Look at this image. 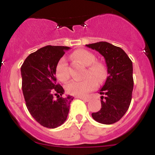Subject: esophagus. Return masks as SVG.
Wrapping results in <instances>:
<instances>
[{
    "instance_id": "esophagus-1",
    "label": "esophagus",
    "mask_w": 155,
    "mask_h": 155,
    "mask_svg": "<svg viewBox=\"0 0 155 155\" xmlns=\"http://www.w3.org/2000/svg\"><path fill=\"white\" fill-rule=\"evenodd\" d=\"M76 98H79V99H82V100L84 101V102H89V101H90V99H89V98H87V97H76Z\"/></svg>"
}]
</instances>
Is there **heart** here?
<instances>
[{
	"label": "heart",
	"mask_w": 155,
	"mask_h": 155,
	"mask_svg": "<svg viewBox=\"0 0 155 155\" xmlns=\"http://www.w3.org/2000/svg\"><path fill=\"white\" fill-rule=\"evenodd\" d=\"M72 58L79 61L84 66H87L85 76L88 78L81 81H72L67 84L65 90L69 94L76 97H84L87 93L97 87V83H102L105 79V67L101 63L94 62L95 56L91 52L84 49L76 50L72 54ZM57 78L61 82H66L70 77L68 64L66 58L62 57L59 59L56 67Z\"/></svg>",
	"instance_id": "obj_1"
}]
</instances>
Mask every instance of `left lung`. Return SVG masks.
Returning <instances> with one entry per match:
<instances>
[{
	"label": "left lung",
	"mask_w": 155,
	"mask_h": 155,
	"mask_svg": "<svg viewBox=\"0 0 155 155\" xmlns=\"http://www.w3.org/2000/svg\"><path fill=\"white\" fill-rule=\"evenodd\" d=\"M99 52L105 60L107 77L100 89L102 107L92 114L94 120L110 125L120 120L131 104L134 87L133 64L122 48L106 41L86 45Z\"/></svg>",
	"instance_id": "left-lung-1"
}]
</instances>
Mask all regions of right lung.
Wrapping results in <instances>:
<instances>
[{
	"label": "right lung",
	"instance_id": "add662e5",
	"mask_svg": "<svg viewBox=\"0 0 155 155\" xmlns=\"http://www.w3.org/2000/svg\"><path fill=\"white\" fill-rule=\"evenodd\" d=\"M69 47L48 46L27 56L21 68L22 91L27 109L37 122L49 128L66 121L72 96L63 97V87L56 83V67Z\"/></svg>",
	"mask_w": 155,
	"mask_h": 155
}]
</instances>
